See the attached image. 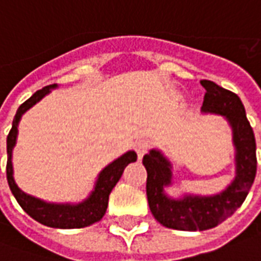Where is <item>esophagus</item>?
I'll return each instance as SVG.
<instances>
[{"mask_svg":"<svg viewBox=\"0 0 261 261\" xmlns=\"http://www.w3.org/2000/svg\"><path fill=\"white\" fill-rule=\"evenodd\" d=\"M148 141H145V140H138V141L136 142V145H134V149H136V152L138 153V156L140 158H142L145 153H147L148 151Z\"/></svg>","mask_w":261,"mask_h":261,"instance_id":"esophagus-1","label":"esophagus"}]
</instances>
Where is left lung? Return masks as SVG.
I'll list each match as a JSON object with an SVG mask.
<instances>
[{"mask_svg": "<svg viewBox=\"0 0 261 261\" xmlns=\"http://www.w3.org/2000/svg\"><path fill=\"white\" fill-rule=\"evenodd\" d=\"M205 89L201 112L222 116L232 130V144L235 149V177L218 194L200 196L185 193L173 198L166 187L173 183V166L162 151L151 149L142 164L147 169V197L149 210L166 228L177 230H205L229 218L247 197L256 177V140L246 112L239 96L226 91L213 81L202 80Z\"/></svg>", "mask_w": 261, "mask_h": 261, "instance_id": "1", "label": "left lung"}]
</instances>
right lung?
I'll return each mask as SVG.
<instances>
[{
  "label": "right lung",
  "instance_id": "right-lung-1",
  "mask_svg": "<svg viewBox=\"0 0 261 261\" xmlns=\"http://www.w3.org/2000/svg\"><path fill=\"white\" fill-rule=\"evenodd\" d=\"M56 88L57 85L44 86L40 91L35 92L16 110L14 121H12V128L7 137V153H8L7 179H8L9 189L16 198V201L19 202L23 211L29 214L33 219H36L37 222L50 226V228H59V229L85 228V226L95 224L103 218V215L106 214L110 193L113 190V187L117 185V181L120 180L125 166L131 162H136L137 153L134 151H127L121 156L114 159L113 162H110L108 166H105L100 170V173L97 175L93 190L84 201L75 202V204L72 202H47L22 192L14 179V165H12V151L16 145L18 125H19L23 113L33 108L37 102H40L43 97L48 95Z\"/></svg>",
  "mask_w": 261,
  "mask_h": 261
}]
</instances>
